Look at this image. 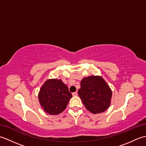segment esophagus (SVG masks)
Here are the masks:
<instances>
[{
	"label": "esophagus",
	"mask_w": 146,
	"mask_h": 146,
	"mask_svg": "<svg viewBox=\"0 0 146 146\" xmlns=\"http://www.w3.org/2000/svg\"><path fill=\"white\" fill-rule=\"evenodd\" d=\"M72 95H73V96H74V97H75V96H76L77 95H78V93H77L76 92H74V93H73Z\"/></svg>",
	"instance_id": "34e87169"
}]
</instances>
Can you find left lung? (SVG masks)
Wrapping results in <instances>:
<instances>
[{"instance_id":"left-lung-1","label":"left lung","mask_w":146,"mask_h":146,"mask_svg":"<svg viewBox=\"0 0 146 146\" xmlns=\"http://www.w3.org/2000/svg\"><path fill=\"white\" fill-rule=\"evenodd\" d=\"M80 86L78 95L88 111L97 114L108 109L110 105L112 92L102 77L90 76L83 78Z\"/></svg>"}]
</instances>
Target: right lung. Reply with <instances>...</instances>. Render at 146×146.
Returning a JSON list of instances; mask_svg holds the SVG:
<instances>
[{
    "label": "right lung",
    "mask_w": 146,
    "mask_h": 146,
    "mask_svg": "<svg viewBox=\"0 0 146 146\" xmlns=\"http://www.w3.org/2000/svg\"><path fill=\"white\" fill-rule=\"evenodd\" d=\"M71 97L66 85L58 79L46 80L38 94L41 108L50 115H58L64 111Z\"/></svg>",
    "instance_id": "add662e5"
}]
</instances>
